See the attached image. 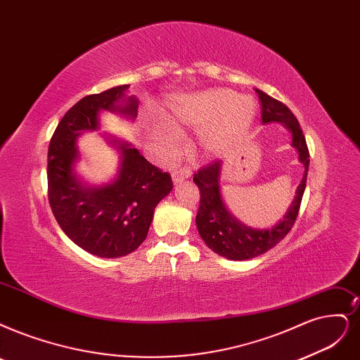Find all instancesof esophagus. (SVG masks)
I'll use <instances>...</instances> for the list:
<instances>
[{
	"label": "esophagus",
	"mask_w": 360,
	"mask_h": 360,
	"mask_svg": "<svg viewBox=\"0 0 360 360\" xmlns=\"http://www.w3.org/2000/svg\"><path fill=\"white\" fill-rule=\"evenodd\" d=\"M190 175H191L190 169L181 167V169H176L175 172L172 173V181H173V184H179V182L187 179V178H190Z\"/></svg>",
	"instance_id": "esophagus-1"
}]
</instances>
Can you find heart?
<instances>
[{
  "instance_id": "1",
  "label": "heart",
  "mask_w": 360,
  "mask_h": 360,
  "mask_svg": "<svg viewBox=\"0 0 360 360\" xmlns=\"http://www.w3.org/2000/svg\"><path fill=\"white\" fill-rule=\"evenodd\" d=\"M254 118L255 103L250 98H238L236 91L227 89L209 90L173 106L167 115L170 127H154L153 138L165 150H172L178 142L175 130H203L202 151L217 155L231 148L248 131Z\"/></svg>"
}]
</instances>
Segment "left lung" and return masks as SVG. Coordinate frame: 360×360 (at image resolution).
Masks as SVG:
<instances>
[{
	"label": "left lung",
	"mask_w": 360,
	"mask_h": 360,
	"mask_svg": "<svg viewBox=\"0 0 360 360\" xmlns=\"http://www.w3.org/2000/svg\"><path fill=\"white\" fill-rule=\"evenodd\" d=\"M257 95L261 101L262 123H282L290 131L292 146L298 151L300 162L304 166V175L298 185L294 202L289 206L283 219L269 230H255L237 221L222 202L219 188L222 167L221 160H215L195 173L193 181L200 190V206H198L195 217L198 234L215 254L234 261H243L262 255L264 252L270 250L286 237L298 217L310 165L307 142H305V136L295 115L290 112L285 103L269 96L267 93L257 89Z\"/></svg>",
	"instance_id": "left-lung-1"
}]
</instances>
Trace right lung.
I'll return each mask as SVG.
<instances>
[{"label": "right lung", "instance_id": "add662e5", "mask_svg": "<svg viewBox=\"0 0 360 360\" xmlns=\"http://www.w3.org/2000/svg\"><path fill=\"white\" fill-rule=\"evenodd\" d=\"M127 89L129 84L117 86L78 101L62 117L49 145L47 184L53 215L75 245L101 258L124 257L138 249L148 234L155 206L173 188L167 172L117 139L112 143L120 151V167L111 184L86 187L75 175L77 138L99 127V111L129 118L138 115V99L126 98Z\"/></svg>", "mask_w": 360, "mask_h": 360}]
</instances>
